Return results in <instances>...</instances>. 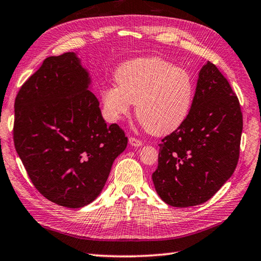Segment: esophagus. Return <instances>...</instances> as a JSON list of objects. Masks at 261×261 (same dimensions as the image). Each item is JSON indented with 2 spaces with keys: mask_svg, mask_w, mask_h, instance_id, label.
Listing matches in <instances>:
<instances>
[{
  "mask_svg": "<svg viewBox=\"0 0 261 261\" xmlns=\"http://www.w3.org/2000/svg\"><path fill=\"white\" fill-rule=\"evenodd\" d=\"M129 144L132 146H136V147L143 145V143H142V141L135 139V137H129Z\"/></svg>",
  "mask_w": 261,
  "mask_h": 261,
  "instance_id": "34e87169",
  "label": "esophagus"
}]
</instances>
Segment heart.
I'll return each instance as SVG.
<instances>
[{
  "instance_id": "1",
  "label": "heart",
  "mask_w": 261,
  "mask_h": 261,
  "mask_svg": "<svg viewBox=\"0 0 261 261\" xmlns=\"http://www.w3.org/2000/svg\"><path fill=\"white\" fill-rule=\"evenodd\" d=\"M117 85L101 93L102 109L111 122L128 116L136 103V117L152 135L169 134L184 124L195 96V83L184 68L160 58L127 61L116 72Z\"/></svg>"
}]
</instances>
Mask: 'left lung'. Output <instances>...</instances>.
I'll return each mask as SVG.
<instances>
[{
	"instance_id": "8db88e82",
	"label": "left lung",
	"mask_w": 261,
	"mask_h": 261,
	"mask_svg": "<svg viewBox=\"0 0 261 261\" xmlns=\"http://www.w3.org/2000/svg\"><path fill=\"white\" fill-rule=\"evenodd\" d=\"M243 118L238 96L214 63L201 68L188 119L162 139L156 193L177 208L213 198L237 168Z\"/></svg>"
}]
</instances>
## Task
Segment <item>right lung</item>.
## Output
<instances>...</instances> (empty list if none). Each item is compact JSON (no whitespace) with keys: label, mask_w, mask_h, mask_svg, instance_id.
I'll use <instances>...</instances> for the list:
<instances>
[{"label":"right lung","mask_w":261,"mask_h":261,"mask_svg":"<svg viewBox=\"0 0 261 261\" xmlns=\"http://www.w3.org/2000/svg\"><path fill=\"white\" fill-rule=\"evenodd\" d=\"M76 53L48 57L14 101L13 141L29 178L47 200L67 208L94 201L127 146L108 126Z\"/></svg>","instance_id":"add662e5"}]
</instances>
